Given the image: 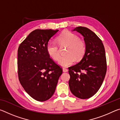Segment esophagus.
<instances>
[{
  "label": "esophagus",
  "mask_w": 120,
  "mask_h": 120,
  "mask_svg": "<svg viewBox=\"0 0 120 120\" xmlns=\"http://www.w3.org/2000/svg\"><path fill=\"white\" fill-rule=\"evenodd\" d=\"M62 70H63V72H66L68 71V69H66V68H64L62 69Z\"/></svg>",
  "instance_id": "1"
}]
</instances>
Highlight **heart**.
Here are the masks:
<instances>
[{
    "instance_id": "obj_1",
    "label": "heart",
    "mask_w": 120,
    "mask_h": 120,
    "mask_svg": "<svg viewBox=\"0 0 120 120\" xmlns=\"http://www.w3.org/2000/svg\"><path fill=\"white\" fill-rule=\"evenodd\" d=\"M57 41L60 46L68 45L66 56H61L58 64L62 67H68L76 61L79 60L84 56L86 46L85 42L79 38L76 34L69 31H64L57 38ZM46 52L50 57L57 60L60 56L58 45L53 42H49L46 45Z\"/></svg>"
}]
</instances>
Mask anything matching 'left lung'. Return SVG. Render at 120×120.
I'll list each match as a JSON object with an SVG mask.
<instances>
[{"label": "left lung", "instance_id": "obj_1", "mask_svg": "<svg viewBox=\"0 0 120 120\" xmlns=\"http://www.w3.org/2000/svg\"><path fill=\"white\" fill-rule=\"evenodd\" d=\"M84 36L86 49L80 61L69 68V86L73 95L87 99L96 94L103 84L107 70L105 49L101 40L88 28L73 30Z\"/></svg>", "mask_w": 120, "mask_h": 120}]
</instances>
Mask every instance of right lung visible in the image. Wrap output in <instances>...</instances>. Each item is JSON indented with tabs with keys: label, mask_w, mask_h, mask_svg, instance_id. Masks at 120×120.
<instances>
[{
	"label": "right lung",
	"mask_w": 120,
	"mask_h": 120,
	"mask_svg": "<svg viewBox=\"0 0 120 120\" xmlns=\"http://www.w3.org/2000/svg\"><path fill=\"white\" fill-rule=\"evenodd\" d=\"M58 30H35L18 49V75L26 92L35 100L47 101L53 95L62 68L46 52L49 41Z\"/></svg>",
	"instance_id": "1"
}]
</instances>
